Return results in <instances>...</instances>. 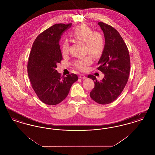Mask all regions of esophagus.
Segmentation results:
<instances>
[{
	"label": "esophagus",
	"mask_w": 155,
	"mask_h": 155,
	"mask_svg": "<svg viewBox=\"0 0 155 155\" xmlns=\"http://www.w3.org/2000/svg\"><path fill=\"white\" fill-rule=\"evenodd\" d=\"M79 78H81V79H85L86 78V77L84 75H82V74H80V76H79Z\"/></svg>",
	"instance_id": "34e87169"
}]
</instances>
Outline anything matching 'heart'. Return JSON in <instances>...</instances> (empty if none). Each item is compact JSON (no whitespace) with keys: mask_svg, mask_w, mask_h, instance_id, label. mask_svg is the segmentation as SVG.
I'll list each match as a JSON object with an SVG mask.
<instances>
[{"mask_svg":"<svg viewBox=\"0 0 155 155\" xmlns=\"http://www.w3.org/2000/svg\"><path fill=\"white\" fill-rule=\"evenodd\" d=\"M71 36L77 41L85 43V49L87 53H90L95 57L100 56L103 52L105 40L103 34L92 30L85 24H81L74 29ZM62 54L66 55L69 52V42L64 39L61 45ZM89 54L84 58L77 59L74 61V66L82 71L88 70L89 66L92 63V56Z\"/></svg>","mask_w":155,"mask_h":155,"instance_id":"b5f03b06","label":"heart"}]
</instances>
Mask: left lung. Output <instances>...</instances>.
I'll return each instance as SVG.
<instances>
[{
    "label": "left lung",
    "mask_w": 155,
    "mask_h": 155,
    "mask_svg": "<svg viewBox=\"0 0 155 155\" xmlns=\"http://www.w3.org/2000/svg\"><path fill=\"white\" fill-rule=\"evenodd\" d=\"M98 25L103 31L105 46L97 63V70L104 77L101 81L91 74L88 77L95 83L90 92L92 99L106 104L114 101L124 88L130 75V58L127 46L118 31L104 22H98Z\"/></svg>",
    "instance_id": "left-lung-1"
}]
</instances>
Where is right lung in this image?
I'll list each match as a JSON object with an SVG mask.
<instances>
[{
  "label": "right lung",
  "mask_w": 155,
  "mask_h": 155,
  "mask_svg": "<svg viewBox=\"0 0 155 155\" xmlns=\"http://www.w3.org/2000/svg\"><path fill=\"white\" fill-rule=\"evenodd\" d=\"M71 26V23L52 25L37 37L31 48L28 75L35 94L46 104L56 105L61 102L78 79L75 74L61 77L56 70L57 64L63 59L59 41L63 32Z\"/></svg>",
  "instance_id": "add662e5"
}]
</instances>
